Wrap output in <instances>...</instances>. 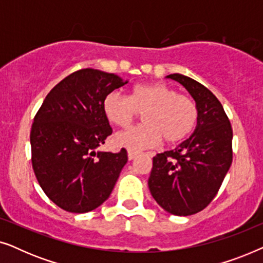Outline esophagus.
Wrapping results in <instances>:
<instances>
[{"label": "esophagus", "instance_id": "34e87169", "mask_svg": "<svg viewBox=\"0 0 263 263\" xmlns=\"http://www.w3.org/2000/svg\"><path fill=\"white\" fill-rule=\"evenodd\" d=\"M136 156H138V153L134 152V151H128V159L129 160H133Z\"/></svg>", "mask_w": 263, "mask_h": 263}]
</instances>
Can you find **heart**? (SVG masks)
I'll list each match as a JSON object with an SVG mask.
<instances>
[{
  "label": "heart",
  "instance_id": "b5f03b06",
  "mask_svg": "<svg viewBox=\"0 0 263 263\" xmlns=\"http://www.w3.org/2000/svg\"><path fill=\"white\" fill-rule=\"evenodd\" d=\"M103 110L107 120L121 128H128L143 115L145 124L115 136L117 146L132 151L152 148L163 139L167 145H177L192 135L199 121L195 100L163 82L136 85L129 97L111 92L103 100Z\"/></svg>",
  "mask_w": 263,
  "mask_h": 263
}]
</instances>
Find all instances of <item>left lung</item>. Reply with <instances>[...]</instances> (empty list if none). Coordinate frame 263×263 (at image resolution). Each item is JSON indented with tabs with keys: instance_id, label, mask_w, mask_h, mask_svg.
<instances>
[{
	"instance_id": "8db88e82",
	"label": "left lung",
	"mask_w": 263,
	"mask_h": 263,
	"mask_svg": "<svg viewBox=\"0 0 263 263\" xmlns=\"http://www.w3.org/2000/svg\"><path fill=\"white\" fill-rule=\"evenodd\" d=\"M179 82L195 99L199 121L178 147L153 157L148 188L160 207L175 215H192L212 202L232 164V128L224 107L207 87L182 74Z\"/></svg>"
}]
</instances>
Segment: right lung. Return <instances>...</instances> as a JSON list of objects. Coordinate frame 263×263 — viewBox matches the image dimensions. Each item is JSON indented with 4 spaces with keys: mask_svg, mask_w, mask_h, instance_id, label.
Masks as SVG:
<instances>
[{
    "mask_svg": "<svg viewBox=\"0 0 263 263\" xmlns=\"http://www.w3.org/2000/svg\"><path fill=\"white\" fill-rule=\"evenodd\" d=\"M124 84L117 75L92 68L74 71L49 92L35 114L32 167L43 192L64 211L86 213L99 207L128 161L125 148L97 151L112 134L103 100Z\"/></svg>",
    "mask_w": 263,
    "mask_h": 263,
    "instance_id": "obj_1",
    "label": "right lung"
}]
</instances>
